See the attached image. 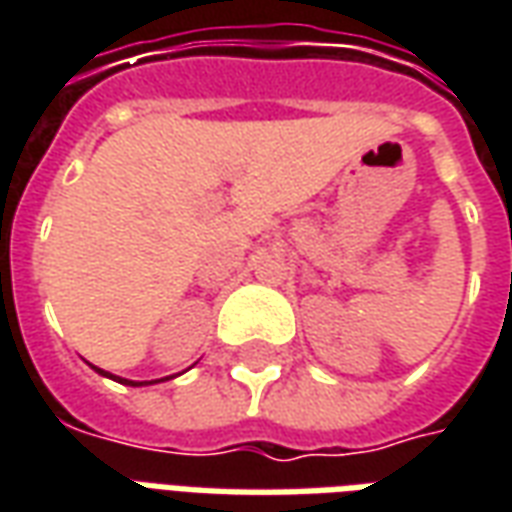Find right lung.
Returning <instances> with one entry per match:
<instances>
[{"label": "right lung", "mask_w": 512, "mask_h": 512, "mask_svg": "<svg viewBox=\"0 0 512 512\" xmlns=\"http://www.w3.org/2000/svg\"><path fill=\"white\" fill-rule=\"evenodd\" d=\"M98 370V367H95ZM98 373H104V370H98ZM104 376H109V373H104ZM109 378H115V376H109ZM117 381H123V384H131V381H126V378H117Z\"/></svg>", "instance_id": "obj_1"}]
</instances>
